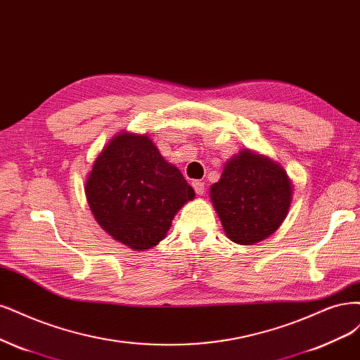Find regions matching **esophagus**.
Returning <instances> with one entry per match:
<instances>
[{
  "label": "esophagus",
  "instance_id": "34e87169",
  "mask_svg": "<svg viewBox=\"0 0 360 360\" xmlns=\"http://www.w3.org/2000/svg\"><path fill=\"white\" fill-rule=\"evenodd\" d=\"M192 186H193V189H195L196 195H204V192H205V183H204V181L195 180V181L192 183Z\"/></svg>",
  "mask_w": 360,
  "mask_h": 360
}]
</instances>
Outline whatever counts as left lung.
I'll use <instances>...</instances> for the list:
<instances>
[{
  "instance_id": "obj_1",
  "label": "left lung",
  "mask_w": 360,
  "mask_h": 360,
  "mask_svg": "<svg viewBox=\"0 0 360 360\" xmlns=\"http://www.w3.org/2000/svg\"><path fill=\"white\" fill-rule=\"evenodd\" d=\"M210 198L228 237L249 245L274 233L288 216L292 183L271 159L243 150L210 188Z\"/></svg>"
}]
</instances>
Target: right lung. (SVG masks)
<instances>
[{"mask_svg":"<svg viewBox=\"0 0 360 360\" xmlns=\"http://www.w3.org/2000/svg\"><path fill=\"white\" fill-rule=\"evenodd\" d=\"M86 196L100 226L132 250L162 240L195 192L146 135L122 132L96 158Z\"/></svg>","mask_w":360,"mask_h":360,"instance_id":"obj_1","label":"right lung"}]
</instances>
